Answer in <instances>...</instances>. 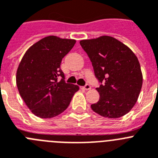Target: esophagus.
I'll use <instances>...</instances> for the list:
<instances>
[{
  "instance_id": "esophagus-1",
  "label": "esophagus",
  "mask_w": 158,
  "mask_h": 158,
  "mask_svg": "<svg viewBox=\"0 0 158 158\" xmlns=\"http://www.w3.org/2000/svg\"><path fill=\"white\" fill-rule=\"evenodd\" d=\"M82 88L83 89V90H90L91 87H90V85L88 84V83H87V84L85 85V86H83V87H82Z\"/></svg>"
}]
</instances>
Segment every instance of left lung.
<instances>
[{"instance_id":"1","label":"left lung","mask_w":158,"mask_h":158,"mask_svg":"<svg viewBox=\"0 0 158 158\" xmlns=\"http://www.w3.org/2000/svg\"><path fill=\"white\" fill-rule=\"evenodd\" d=\"M81 47L92 64L99 83V100L90 106L102 117L118 118L136 103L142 86V74L137 56L124 44L103 35L81 40Z\"/></svg>"}]
</instances>
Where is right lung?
Segmentation results:
<instances>
[{"label":"right lung","mask_w":158,"mask_h":158,"mask_svg":"<svg viewBox=\"0 0 158 158\" xmlns=\"http://www.w3.org/2000/svg\"><path fill=\"white\" fill-rule=\"evenodd\" d=\"M75 40L50 35L38 41L23 56L16 71V85L21 98L37 117H56L68 107L78 90L67 83L60 69L62 59Z\"/></svg>","instance_id":"add662e5"}]
</instances>
